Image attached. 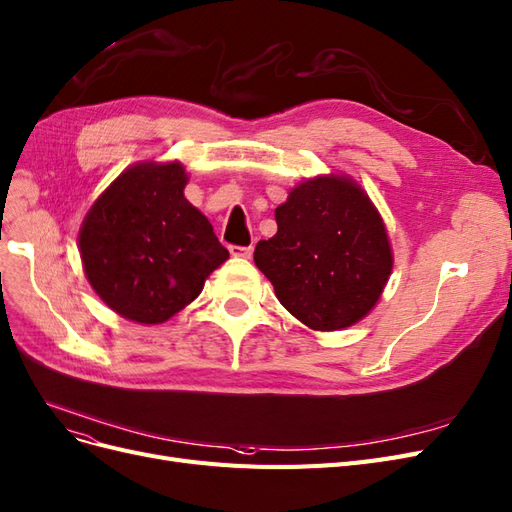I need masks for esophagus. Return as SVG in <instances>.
Wrapping results in <instances>:
<instances>
[{
  "label": "esophagus",
  "mask_w": 512,
  "mask_h": 512,
  "mask_svg": "<svg viewBox=\"0 0 512 512\" xmlns=\"http://www.w3.org/2000/svg\"><path fill=\"white\" fill-rule=\"evenodd\" d=\"M228 252H231L235 258H250L254 248H252V245H248V248H243V245H231Z\"/></svg>",
  "instance_id": "34e87169"
}]
</instances>
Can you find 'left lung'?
<instances>
[{"label":"left lung","instance_id":"obj_1","mask_svg":"<svg viewBox=\"0 0 512 512\" xmlns=\"http://www.w3.org/2000/svg\"><path fill=\"white\" fill-rule=\"evenodd\" d=\"M277 233L258 241L254 262L279 303L313 330L360 322L392 273L385 224L366 192L345 175H320L275 209Z\"/></svg>","mask_w":512,"mask_h":512}]
</instances>
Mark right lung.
<instances>
[{
  "instance_id": "1",
  "label": "right lung",
  "mask_w": 512,
  "mask_h": 512,
  "mask_svg": "<svg viewBox=\"0 0 512 512\" xmlns=\"http://www.w3.org/2000/svg\"><path fill=\"white\" fill-rule=\"evenodd\" d=\"M186 182L178 161L133 165L82 222L78 243L88 284L131 322H167L228 258L209 220L184 197Z\"/></svg>"
}]
</instances>
